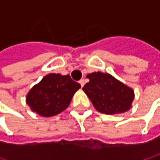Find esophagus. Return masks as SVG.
<instances>
[{
  "label": "esophagus",
  "instance_id": "34e87169",
  "mask_svg": "<svg viewBox=\"0 0 160 160\" xmlns=\"http://www.w3.org/2000/svg\"><path fill=\"white\" fill-rule=\"evenodd\" d=\"M84 83H85L84 80H80V84L81 85V87H83V86H84Z\"/></svg>",
  "mask_w": 160,
  "mask_h": 160
}]
</instances>
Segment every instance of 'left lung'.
Segmentation results:
<instances>
[{
  "label": "left lung",
  "instance_id": "obj_1",
  "mask_svg": "<svg viewBox=\"0 0 160 160\" xmlns=\"http://www.w3.org/2000/svg\"><path fill=\"white\" fill-rule=\"evenodd\" d=\"M87 78L89 82L83 86L82 90L96 110L112 115L130 109L134 97L131 88L108 73L93 72L88 74Z\"/></svg>",
  "mask_w": 160,
  "mask_h": 160
}]
</instances>
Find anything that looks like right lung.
Instances as JSON below:
<instances>
[{
    "mask_svg": "<svg viewBox=\"0 0 160 160\" xmlns=\"http://www.w3.org/2000/svg\"><path fill=\"white\" fill-rule=\"evenodd\" d=\"M80 88L69 75H46L27 95L31 110L42 117H52L64 111L70 104L73 94Z\"/></svg>",
    "mask_w": 160,
    "mask_h": 160,
    "instance_id": "right-lung-1",
    "label": "right lung"
}]
</instances>
